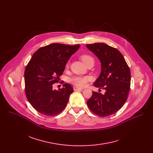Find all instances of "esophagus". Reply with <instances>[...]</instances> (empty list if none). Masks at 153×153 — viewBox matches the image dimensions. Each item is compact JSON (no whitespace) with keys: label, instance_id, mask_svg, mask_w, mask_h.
<instances>
[{"label":"esophagus","instance_id":"esophagus-1","mask_svg":"<svg viewBox=\"0 0 153 153\" xmlns=\"http://www.w3.org/2000/svg\"><path fill=\"white\" fill-rule=\"evenodd\" d=\"M73 89H74V91H77V90H83V88H80V87H78V86H73Z\"/></svg>","mask_w":153,"mask_h":153}]
</instances>
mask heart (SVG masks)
Returning a JSON list of instances; mask_svg holds the SVG:
<instances>
[{
  "instance_id": "b5f03b06",
  "label": "heart",
  "mask_w": 153,
  "mask_h": 153,
  "mask_svg": "<svg viewBox=\"0 0 153 153\" xmlns=\"http://www.w3.org/2000/svg\"><path fill=\"white\" fill-rule=\"evenodd\" d=\"M80 59L82 62L86 65L90 61H94L93 58L88 55V54H82L80 56ZM66 67H68V64L66 65ZM90 80V77L89 76H74L70 79V82L78 86H85L87 83H88Z\"/></svg>"
}]
</instances>
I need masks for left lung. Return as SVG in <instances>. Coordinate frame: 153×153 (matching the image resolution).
Segmentation results:
<instances>
[{"instance_id": "1", "label": "left lung", "mask_w": 153, "mask_h": 153, "mask_svg": "<svg viewBox=\"0 0 153 153\" xmlns=\"http://www.w3.org/2000/svg\"><path fill=\"white\" fill-rule=\"evenodd\" d=\"M86 47L101 62V73L94 85L105 90L103 94L93 91L87 105L100 117L110 116L117 112L127 100L131 83L129 68L122 53L115 48L103 43L87 44Z\"/></svg>"}]
</instances>
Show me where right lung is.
Masks as SVG:
<instances>
[{"instance_id": "1", "label": "right lung", "mask_w": 153, "mask_h": 153, "mask_svg": "<svg viewBox=\"0 0 153 153\" xmlns=\"http://www.w3.org/2000/svg\"><path fill=\"white\" fill-rule=\"evenodd\" d=\"M79 47L52 43L38 49L27 64L24 73L25 94L31 106L42 114L54 116L66 107L74 91L73 87L65 83L56 90L53 85L59 82L68 60Z\"/></svg>"}]
</instances>
